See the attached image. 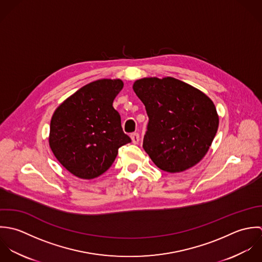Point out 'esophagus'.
<instances>
[{"instance_id": "esophagus-1", "label": "esophagus", "mask_w": 262, "mask_h": 262, "mask_svg": "<svg viewBox=\"0 0 262 262\" xmlns=\"http://www.w3.org/2000/svg\"><path fill=\"white\" fill-rule=\"evenodd\" d=\"M130 138H132V141L134 144H138L139 141H140V135L138 133H134L130 135Z\"/></svg>"}]
</instances>
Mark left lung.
<instances>
[{
	"label": "left lung",
	"instance_id": "1",
	"mask_svg": "<svg viewBox=\"0 0 262 262\" xmlns=\"http://www.w3.org/2000/svg\"><path fill=\"white\" fill-rule=\"evenodd\" d=\"M133 88L149 116L143 148L157 167L182 172L206 156L219 116L205 93L171 77L144 78Z\"/></svg>",
	"mask_w": 262,
	"mask_h": 262
}]
</instances>
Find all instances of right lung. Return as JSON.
I'll return each instance as SVG.
<instances>
[{"instance_id":"1","label":"right lung","mask_w":262,"mask_h":262,"mask_svg":"<svg viewBox=\"0 0 262 262\" xmlns=\"http://www.w3.org/2000/svg\"><path fill=\"white\" fill-rule=\"evenodd\" d=\"M121 80L101 79L85 85L59 105L51 120L50 146L58 162L82 179L109 169L118 149L132 142L112 103Z\"/></svg>"}]
</instances>
